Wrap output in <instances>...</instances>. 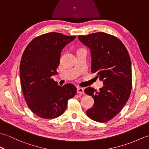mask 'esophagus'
I'll list each match as a JSON object with an SVG mask.
<instances>
[{
    "label": "esophagus",
    "instance_id": "esophagus-1",
    "mask_svg": "<svg viewBox=\"0 0 149 149\" xmlns=\"http://www.w3.org/2000/svg\"><path fill=\"white\" fill-rule=\"evenodd\" d=\"M77 92L79 94H84V88H80V87L77 88Z\"/></svg>",
    "mask_w": 149,
    "mask_h": 149
}]
</instances>
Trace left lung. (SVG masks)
Returning a JSON list of instances; mask_svg holds the SVG:
<instances>
[{
    "instance_id": "obj_1",
    "label": "left lung",
    "mask_w": 149,
    "mask_h": 149,
    "mask_svg": "<svg viewBox=\"0 0 149 149\" xmlns=\"http://www.w3.org/2000/svg\"><path fill=\"white\" fill-rule=\"evenodd\" d=\"M80 42L90 49L91 71L96 73L104 86L97 91L88 87L86 94L94 99L88 116L98 122H106L122 110L132 89L131 62L127 50L116 37L99 32L79 36Z\"/></svg>"
}]
</instances>
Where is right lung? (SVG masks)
Instances as JSON below:
<instances>
[{"label":"right lung","instance_id":"add662e5","mask_svg":"<svg viewBox=\"0 0 149 149\" xmlns=\"http://www.w3.org/2000/svg\"><path fill=\"white\" fill-rule=\"evenodd\" d=\"M76 36L59 33L42 34L28 44L22 54L20 76L22 91L27 106L41 118L52 119L61 116L77 89L72 84L60 86L52 79L63 49Z\"/></svg>","mask_w":149,"mask_h":149}]
</instances>
